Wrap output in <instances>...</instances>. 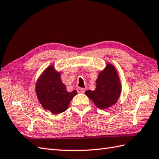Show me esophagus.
I'll return each mask as SVG.
<instances>
[{
	"label": "esophagus",
	"mask_w": 159,
	"mask_h": 159,
	"mask_svg": "<svg viewBox=\"0 0 159 159\" xmlns=\"http://www.w3.org/2000/svg\"><path fill=\"white\" fill-rule=\"evenodd\" d=\"M77 91L78 93H84L85 92V89H82V88H77Z\"/></svg>",
	"instance_id": "obj_1"
}]
</instances>
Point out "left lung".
<instances>
[{"mask_svg": "<svg viewBox=\"0 0 159 159\" xmlns=\"http://www.w3.org/2000/svg\"><path fill=\"white\" fill-rule=\"evenodd\" d=\"M94 90H86L85 94L96 106L107 109L115 105L120 96L122 86L118 70L109 62L98 73Z\"/></svg>", "mask_w": 159, "mask_h": 159, "instance_id": "8db88e82", "label": "left lung"}]
</instances>
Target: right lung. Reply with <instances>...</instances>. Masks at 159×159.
Returning <instances> with one entry per match:
<instances>
[{
    "label": "right lung",
    "instance_id": "obj_1",
    "mask_svg": "<svg viewBox=\"0 0 159 159\" xmlns=\"http://www.w3.org/2000/svg\"><path fill=\"white\" fill-rule=\"evenodd\" d=\"M61 76V72L51 65L42 72L35 84V93L39 103L45 110L54 114L66 111L77 94L75 90L70 93L66 90Z\"/></svg>",
    "mask_w": 159,
    "mask_h": 159
}]
</instances>
